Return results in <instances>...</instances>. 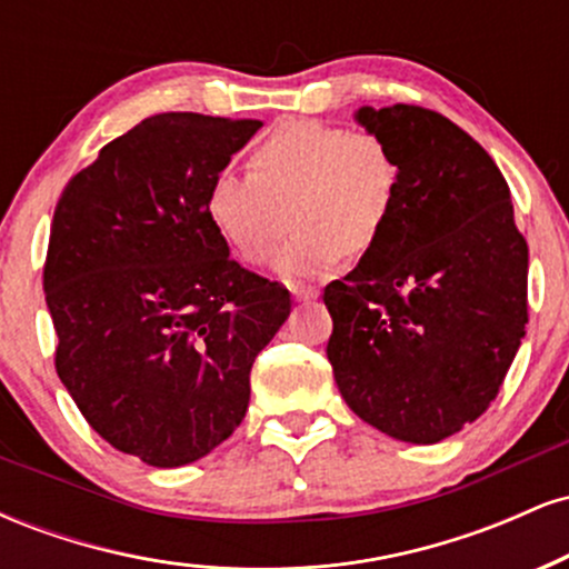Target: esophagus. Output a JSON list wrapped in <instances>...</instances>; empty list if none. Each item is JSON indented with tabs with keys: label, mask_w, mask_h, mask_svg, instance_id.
Segmentation results:
<instances>
[{
	"label": "esophagus",
	"mask_w": 569,
	"mask_h": 569,
	"mask_svg": "<svg viewBox=\"0 0 569 569\" xmlns=\"http://www.w3.org/2000/svg\"><path fill=\"white\" fill-rule=\"evenodd\" d=\"M291 293L297 302H310V299H316L318 293V286H310V283H291Z\"/></svg>",
	"instance_id": "obj_1"
}]
</instances>
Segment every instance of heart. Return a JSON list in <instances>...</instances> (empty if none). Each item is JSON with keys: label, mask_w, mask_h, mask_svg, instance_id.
<instances>
[{"label": "heart", "mask_w": 569, "mask_h": 569, "mask_svg": "<svg viewBox=\"0 0 569 569\" xmlns=\"http://www.w3.org/2000/svg\"><path fill=\"white\" fill-rule=\"evenodd\" d=\"M251 168L213 173L206 217L243 262L264 264L289 230L291 206L299 230L276 262L289 278L371 251L396 211L398 168L369 133L291 120L253 149Z\"/></svg>", "instance_id": "b5f03b06"}]
</instances>
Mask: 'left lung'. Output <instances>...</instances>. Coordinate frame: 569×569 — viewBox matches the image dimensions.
<instances>
[{"label":"left lung","mask_w":569,"mask_h":569,"mask_svg":"<svg viewBox=\"0 0 569 569\" xmlns=\"http://www.w3.org/2000/svg\"><path fill=\"white\" fill-rule=\"evenodd\" d=\"M398 168L390 224L356 270L326 286V356L363 422L436 443L487 411L527 323L525 234L495 160L452 120L361 107Z\"/></svg>","instance_id":"obj_1"}]
</instances>
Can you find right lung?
I'll list each match as a JSON object with an SVG mask.
<instances>
[{
	"instance_id": "1",
	"label": "right lung",
	"mask_w": 569,
	"mask_h": 569,
	"mask_svg": "<svg viewBox=\"0 0 569 569\" xmlns=\"http://www.w3.org/2000/svg\"><path fill=\"white\" fill-rule=\"evenodd\" d=\"M262 128L166 112L71 176L42 286L56 371L90 428L147 466L200 460L243 422L253 358L291 312L206 217L213 173Z\"/></svg>"
}]
</instances>
